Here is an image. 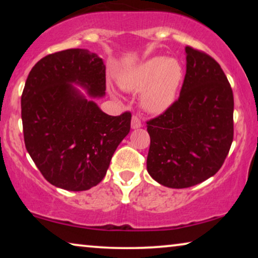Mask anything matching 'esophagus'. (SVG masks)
I'll return each instance as SVG.
<instances>
[{
	"label": "esophagus",
	"mask_w": 258,
	"mask_h": 258,
	"mask_svg": "<svg viewBox=\"0 0 258 258\" xmlns=\"http://www.w3.org/2000/svg\"><path fill=\"white\" fill-rule=\"evenodd\" d=\"M142 126V122H141V119L137 117V116H133L132 118V128L133 129H139Z\"/></svg>",
	"instance_id": "obj_1"
}]
</instances>
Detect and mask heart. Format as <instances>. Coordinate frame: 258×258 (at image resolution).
<instances>
[{"instance_id": "1", "label": "heart", "mask_w": 258, "mask_h": 258, "mask_svg": "<svg viewBox=\"0 0 258 258\" xmlns=\"http://www.w3.org/2000/svg\"><path fill=\"white\" fill-rule=\"evenodd\" d=\"M183 80V68L174 57L155 56L126 70L118 77L128 93L141 92L140 105L151 115H160L174 104Z\"/></svg>"}]
</instances>
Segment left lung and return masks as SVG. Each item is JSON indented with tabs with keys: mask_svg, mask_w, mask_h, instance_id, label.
<instances>
[{
	"mask_svg": "<svg viewBox=\"0 0 258 258\" xmlns=\"http://www.w3.org/2000/svg\"><path fill=\"white\" fill-rule=\"evenodd\" d=\"M185 55L178 101L147 123L148 172L174 189L189 188L216 174L234 139V95L221 66L190 47Z\"/></svg>",
	"mask_w": 258,
	"mask_h": 258,
	"instance_id": "left-lung-1",
	"label": "left lung"
}]
</instances>
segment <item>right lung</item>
I'll use <instances>...</instances> for the list:
<instances>
[{"label": "right lung", "mask_w": 258, "mask_h": 258, "mask_svg": "<svg viewBox=\"0 0 258 258\" xmlns=\"http://www.w3.org/2000/svg\"><path fill=\"white\" fill-rule=\"evenodd\" d=\"M104 95V62L88 49L48 55L30 70L21 97L24 143L50 184L83 191L107 174L132 115L102 111L94 98Z\"/></svg>", "instance_id": "add662e5"}]
</instances>
